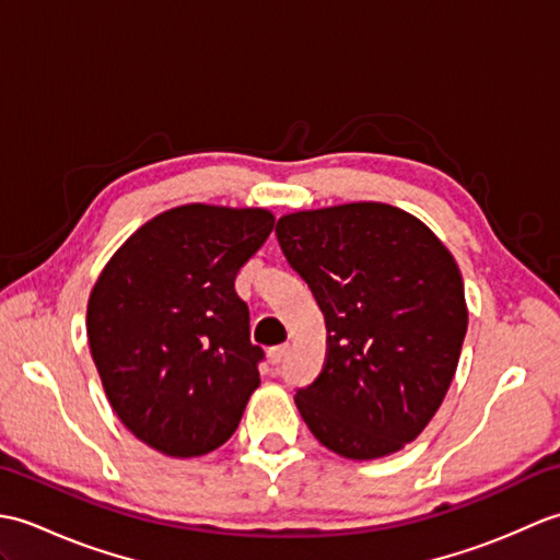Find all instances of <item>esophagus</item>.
Masks as SVG:
<instances>
[{
  "label": "esophagus",
  "instance_id": "34e87169",
  "mask_svg": "<svg viewBox=\"0 0 560 560\" xmlns=\"http://www.w3.org/2000/svg\"><path fill=\"white\" fill-rule=\"evenodd\" d=\"M287 353H289V343H281V347L269 349V361H271V365H279L283 359H287Z\"/></svg>",
  "mask_w": 560,
  "mask_h": 560
}]
</instances>
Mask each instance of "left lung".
<instances>
[{"mask_svg": "<svg viewBox=\"0 0 560 560\" xmlns=\"http://www.w3.org/2000/svg\"><path fill=\"white\" fill-rule=\"evenodd\" d=\"M277 237L329 331L323 373L295 395L303 421L341 457L401 450L457 371L467 335L457 261L419 219L377 201L289 213Z\"/></svg>", "mask_w": 560, "mask_h": 560, "instance_id": "8db88e82", "label": "left lung"}]
</instances>
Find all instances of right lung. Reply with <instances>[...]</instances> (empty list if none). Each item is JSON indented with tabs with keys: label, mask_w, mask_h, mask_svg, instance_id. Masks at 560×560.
Listing matches in <instances>:
<instances>
[{
	"label": "right lung",
	"mask_w": 560,
	"mask_h": 560,
	"mask_svg": "<svg viewBox=\"0 0 560 560\" xmlns=\"http://www.w3.org/2000/svg\"><path fill=\"white\" fill-rule=\"evenodd\" d=\"M273 229L265 209L187 205L129 237L91 291L86 329L127 431L168 457L229 440L259 385L235 273Z\"/></svg>",
	"instance_id": "add662e5"
}]
</instances>
